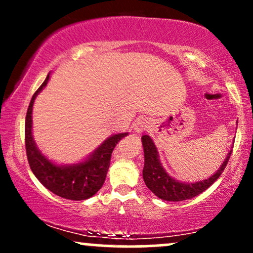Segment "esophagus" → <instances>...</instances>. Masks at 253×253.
I'll list each match as a JSON object with an SVG mask.
<instances>
[{"label":"esophagus","mask_w":253,"mask_h":253,"mask_svg":"<svg viewBox=\"0 0 253 253\" xmlns=\"http://www.w3.org/2000/svg\"><path fill=\"white\" fill-rule=\"evenodd\" d=\"M149 120L147 119H139V120L135 121L134 124V132L136 134H140V133H143L144 130H146L149 128Z\"/></svg>","instance_id":"1"}]
</instances>
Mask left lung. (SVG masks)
Here are the masks:
<instances>
[{
  "mask_svg": "<svg viewBox=\"0 0 253 253\" xmlns=\"http://www.w3.org/2000/svg\"><path fill=\"white\" fill-rule=\"evenodd\" d=\"M141 143H143L145 158L143 169L144 182L157 197L164 201H184V200L193 199L208 189L225 170L232 153V150L228 151L225 161L211 176L196 182H182L170 176L164 169L161 163L158 150L150 135L141 136Z\"/></svg>",
  "mask_w": 253,
  "mask_h": 253,
  "instance_id": "1",
  "label": "left lung"
}]
</instances>
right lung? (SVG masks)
Returning <instances> with one entry per match:
<instances>
[{
  "label": "right lung",
  "mask_w": 253,
  "mask_h": 253,
  "mask_svg": "<svg viewBox=\"0 0 253 253\" xmlns=\"http://www.w3.org/2000/svg\"><path fill=\"white\" fill-rule=\"evenodd\" d=\"M50 81V74L34 92L25 123V144L28 163L34 176L40 183L56 195L68 200H86L94 196L102 188L106 181L107 171L110 165V157L114 147L121 139L128 135V132L117 133L108 136L100 146L96 147L89 156L77 163L59 164L51 161L40 151L33 138V120L32 112L36 97Z\"/></svg>",
  "instance_id": "obj_1"
}]
</instances>
